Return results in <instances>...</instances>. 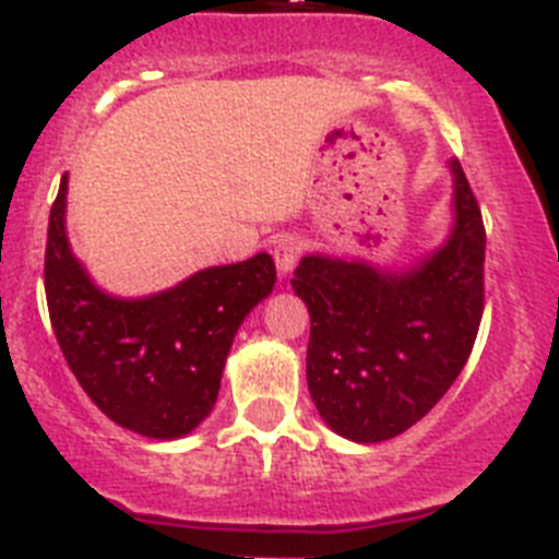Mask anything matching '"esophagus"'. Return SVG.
<instances>
[{
  "mask_svg": "<svg viewBox=\"0 0 559 559\" xmlns=\"http://www.w3.org/2000/svg\"><path fill=\"white\" fill-rule=\"evenodd\" d=\"M300 253H304V245H300V239H295V236H286V239H281V242L275 245L273 255H275V267H278L281 278L295 270Z\"/></svg>",
  "mask_w": 559,
  "mask_h": 559,
  "instance_id": "1",
  "label": "esophagus"
}]
</instances>
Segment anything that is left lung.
I'll return each mask as SVG.
<instances>
[{"instance_id":"left-lung-1","label":"left lung","mask_w":559,"mask_h":559,"mask_svg":"<svg viewBox=\"0 0 559 559\" xmlns=\"http://www.w3.org/2000/svg\"><path fill=\"white\" fill-rule=\"evenodd\" d=\"M451 228L406 267L309 253L292 289L311 317L306 381L329 429L354 442L399 437L462 373L485 306V225L451 160Z\"/></svg>"}]
</instances>
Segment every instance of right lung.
<instances>
[{
    "instance_id": "1",
    "label": "right lung",
    "mask_w": 559,
    "mask_h": 559,
    "mask_svg": "<svg viewBox=\"0 0 559 559\" xmlns=\"http://www.w3.org/2000/svg\"><path fill=\"white\" fill-rule=\"evenodd\" d=\"M69 175L49 214V320L88 399L122 429L178 440L198 429L219 395L225 359L245 317L275 286L270 253L205 267L169 289L119 298L94 284L67 236Z\"/></svg>"
}]
</instances>
